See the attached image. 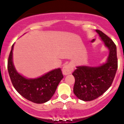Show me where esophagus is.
<instances>
[{"label": "esophagus", "mask_w": 124, "mask_h": 124, "mask_svg": "<svg viewBox=\"0 0 124 124\" xmlns=\"http://www.w3.org/2000/svg\"><path fill=\"white\" fill-rule=\"evenodd\" d=\"M73 71V67L72 65L70 64L65 65L62 68V72L64 75H68L71 74V72Z\"/></svg>", "instance_id": "esophagus-1"}]
</instances>
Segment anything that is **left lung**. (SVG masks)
Instances as JSON below:
<instances>
[{
  "label": "left lung",
  "mask_w": 124,
  "mask_h": 124,
  "mask_svg": "<svg viewBox=\"0 0 124 124\" xmlns=\"http://www.w3.org/2000/svg\"><path fill=\"white\" fill-rule=\"evenodd\" d=\"M109 50L107 62L99 67L80 66L72 73L75 78L73 91L81 100L89 101L100 97L112 85L117 68L116 46L100 30H96Z\"/></svg>",
  "instance_id": "obj_1"
}]
</instances>
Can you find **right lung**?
<instances>
[{"label":"right lung","instance_id":"add662e5","mask_svg":"<svg viewBox=\"0 0 124 124\" xmlns=\"http://www.w3.org/2000/svg\"><path fill=\"white\" fill-rule=\"evenodd\" d=\"M13 48L14 44L8 57V70L14 88L22 97L35 103L42 104L50 100L63 78L61 68L52 70L37 78H25L17 72L14 65Z\"/></svg>","mask_w":124,"mask_h":124}]
</instances>
